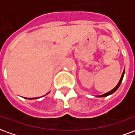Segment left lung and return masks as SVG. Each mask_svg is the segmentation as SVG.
I'll return each mask as SVG.
<instances>
[{
  "mask_svg": "<svg viewBox=\"0 0 135 135\" xmlns=\"http://www.w3.org/2000/svg\"><path fill=\"white\" fill-rule=\"evenodd\" d=\"M124 73H125V70H123V73H122V76H121V77H120V79L119 82L118 83V84L116 85V87H115V88H113L112 90L109 91V92H108V93H105V94L101 95H98V97H106V96H108V95H109L112 94L113 93H115V91L118 90V88L120 87V84H121V82H122L123 78V76H124Z\"/></svg>",
  "mask_w": 135,
  "mask_h": 135,
  "instance_id": "left-lung-1",
  "label": "left lung"
}]
</instances>
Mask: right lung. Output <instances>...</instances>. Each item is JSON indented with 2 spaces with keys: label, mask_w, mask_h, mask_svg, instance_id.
Masks as SVG:
<instances>
[{
  "label": "right lung",
  "mask_w": 135,
  "mask_h": 135,
  "mask_svg": "<svg viewBox=\"0 0 135 135\" xmlns=\"http://www.w3.org/2000/svg\"><path fill=\"white\" fill-rule=\"evenodd\" d=\"M47 94H48V93H47ZM35 98H27V99H35Z\"/></svg>",
  "instance_id": "right-lung-1"
}]
</instances>
